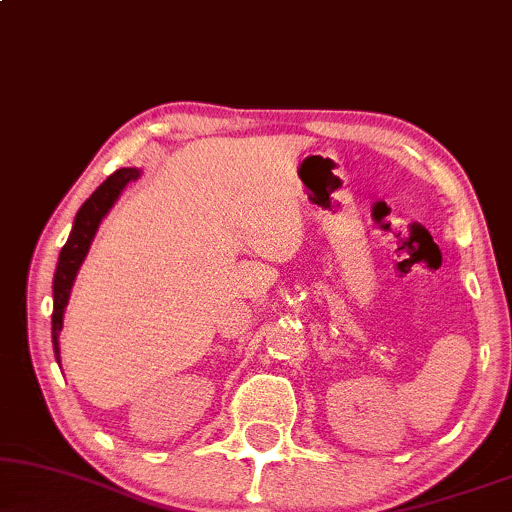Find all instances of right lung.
<instances>
[{
    "label": "right lung",
    "mask_w": 512,
    "mask_h": 512,
    "mask_svg": "<svg viewBox=\"0 0 512 512\" xmlns=\"http://www.w3.org/2000/svg\"><path fill=\"white\" fill-rule=\"evenodd\" d=\"M140 170L138 168H119L117 173L107 177L102 185L95 189V192L84 201V206L79 208L77 217H74L70 238L63 245L58 257L56 276H53V316H51V339H53V353H56V360L60 363V346L58 337L60 330H63V316L67 299H70L74 278H77V271L81 262L86 260L88 248H91L95 231H98L102 217L109 213V208L117 203V199L124 192L128 182L138 180Z\"/></svg>",
    "instance_id": "right-lung-1"
}]
</instances>
